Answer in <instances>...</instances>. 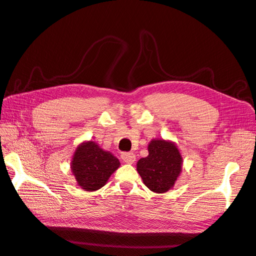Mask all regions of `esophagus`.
<instances>
[{
	"instance_id": "34e87169",
	"label": "esophagus",
	"mask_w": 256,
	"mask_h": 256,
	"mask_svg": "<svg viewBox=\"0 0 256 256\" xmlns=\"http://www.w3.org/2000/svg\"><path fill=\"white\" fill-rule=\"evenodd\" d=\"M121 158L122 160L126 162V163H128V164H132V163L135 161V154L133 152H123L121 154Z\"/></svg>"
}]
</instances>
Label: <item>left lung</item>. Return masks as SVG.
Listing matches in <instances>:
<instances>
[{"label":"left lung","mask_w":256,"mask_h":256,"mask_svg":"<svg viewBox=\"0 0 256 256\" xmlns=\"http://www.w3.org/2000/svg\"><path fill=\"white\" fill-rule=\"evenodd\" d=\"M149 154L137 162V172L150 190L156 194L171 189L180 174L182 158L178 146L164 140H152Z\"/></svg>","instance_id":"left-lung-1"}]
</instances>
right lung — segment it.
Listing matches in <instances>:
<instances>
[{"label":"right lung","mask_w":256,"mask_h":256,"mask_svg":"<svg viewBox=\"0 0 256 256\" xmlns=\"http://www.w3.org/2000/svg\"><path fill=\"white\" fill-rule=\"evenodd\" d=\"M119 166L120 162L112 154L92 140L78 145L71 161L72 174L85 192H95L106 185Z\"/></svg>","instance_id":"1"}]
</instances>
